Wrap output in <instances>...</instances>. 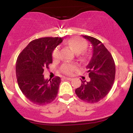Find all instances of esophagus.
Instances as JSON below:
<instances>
[{"mask_svg":"<svg viewBox=\"0 0 133 133\" xmlns=\"http://www.w3.org/2000/svg\"><path fill=\"white\" fill-rule=\"evenodd\" d=\"M64 78L66 79V80H71L72 79H73L71 77H64Z\"/></svg>","mask_w":133,"mask_h":133,"instance_id":"1","label":"esophagus"}]
</instances>
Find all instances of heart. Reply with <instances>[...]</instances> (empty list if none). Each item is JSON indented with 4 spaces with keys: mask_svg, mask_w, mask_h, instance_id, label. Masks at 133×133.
<instances>
[{
    "mask_svg": "<svg viewBox=\"0 0 133 133\" xmlns=\"http://www.w3.org/2000/svg\"><path fill=\"white\" fill-rule=\"evenodd\" d=\"M66 44L76 54H80L87 49L88 43L85 40L80 37H75L69 38L66 41ZM53 58L57 60L60 57V48L57 47L55 48L52 53ZM77 65L74 63H65L60 67V70L65 74H71L76 69Z\"/></svg>",
    "mask_w": 133,
    "mask_h": 133,
    "instance_id": "obj_1",
    "label": "heart"
}]
</instances>
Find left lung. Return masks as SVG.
Listing matches in <instances>:
<instances>
[{
  "instance_id": "1",
  "label": "left lung",
  "mask_w": 133,
  "mask_h": 133,
  "mask_svg": "<svg viewBox=\"0 0 133 133\" xmlns=\"http://www.w3.org/2000/svg\"><path fill=\"white\" fill-rule=\"evenodd\" d=\"M92 46V55L86 66L90 80H81L75 92L80 100L91 104L104 98L112 88L115 78V64L112 55L99 40L82 35Z\"/></svg>"
}]
</instances>
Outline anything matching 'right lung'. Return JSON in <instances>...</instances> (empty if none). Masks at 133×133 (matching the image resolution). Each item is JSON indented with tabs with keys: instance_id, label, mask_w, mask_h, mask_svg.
Here are the masks:
<instances>
[{
	"instance_id": "1",
	"label": "right lung",
	"mask_w": 133,
	"mask_h": 133,
	"mask_svg": "<svg viewBox=\"0 0 133 133\" xmlns=\"http://www.w3.org/2000/svg\"><path fill=\"white\" fill-rule=\"evenodd\" d=\"M63 41L60 37L33 40L22 50L16 63L17 82L24 95L32 103L44 105L52 102L58 94L61 80L44 78V69L53 62L52 53Z\"/></svg>"
}]
</instances>
